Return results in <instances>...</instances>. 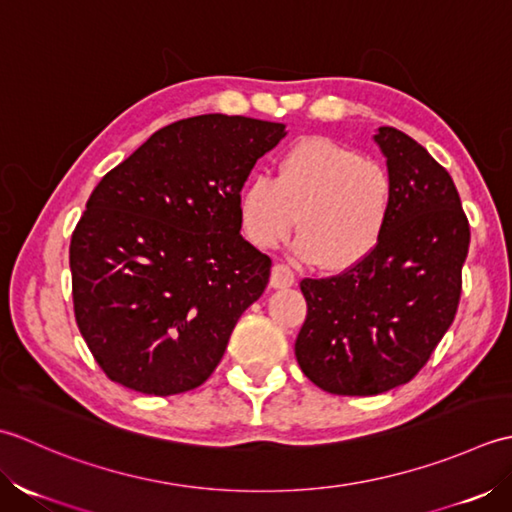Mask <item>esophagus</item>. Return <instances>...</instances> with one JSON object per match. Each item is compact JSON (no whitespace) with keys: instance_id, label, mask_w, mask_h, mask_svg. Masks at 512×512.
I'll return each mask as SVG.
<instances>
[{"instance_id":"1","label":"esophagus","mask_w":512,"mask_h":512,"mask_svg":"<svg viewBox=\"0 0 512 512\" xmlns=\"http://www.w3.org/2000/svg\"><path fill=\"white\" fill-rule=\"evenodd\" d=\"M294 283H296V274H294V269H291V267L274 265V269H271L269 285L274 289H285V287H291Z\"/></svg>"}]
</instances>
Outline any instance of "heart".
I'll return each mask as SVG.
<instances>
[{"label": "heart", "mask_w": 512, "mask_h": 512, "mask_svg": "<svg viewBox=\"0 0 512 512\" xmlns=\"http://www.w3.org/2000/svg\"><path fill=\"white\" fill-rule=\"evenodd\" d=\"M391 203L393 181L382 163L327 137H307L278 156L276 179L254 174L245 183L238 210L256 247H276L300 223L298 256L342 271L373 252Z\"/></svg>", "instance_id": "obj_1"}]
</instances>
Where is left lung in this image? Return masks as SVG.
<instances>
[{
	"instance_id": "1",
	"label": "left lung",
	"mask_w": 512,
	"mask_h": 512,
	"mask_svg": "<svg viewBox=\"0 0 512 512\" xmlns=\"http://www.w3.org/2000/svg\"><path fill=\"white\" fill-rule=\"evenodd\" d=\"M375 141L393 181L378 245L338 276L300 283L307 318L296 360L333 395H378L420 373L455 320L471 243L451 174L389 125Z\"/></svg>"
}]
</instances>
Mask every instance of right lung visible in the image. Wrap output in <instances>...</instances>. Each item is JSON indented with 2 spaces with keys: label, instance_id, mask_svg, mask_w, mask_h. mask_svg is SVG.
I'll use <instances>...</instances> for the list:
<instances>
[{
  "label": "right lung",
  "instance_id": "1",
  "mask_svg": "<svg viewBox=\"0 0 512 512\" xmlns=\"http://www.w3.org/2000/svg\"><path fill=\"white\" fill-rule=\"evenodd\" d=\"M283 123L201 114L165 125L92 190L72 232L77 327L112 382L145 395L210 378L271 258L238 198Z\"/></svg>",
  "mask_w": 512,
  "mask_h": 512
}]
</instances>
